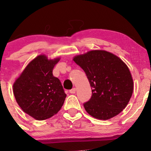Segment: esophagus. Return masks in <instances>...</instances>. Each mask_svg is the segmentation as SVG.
I'll return each mask as SVG.
<instances>
[{
  "label": "esophagus",
  "mask_w": 151,
  "mask_h": 151,
  "mask_svg": "<svg viewBox=\"0 0 151 151\" xmlns=\"http://www.w3.org/2000/svg\"><path fill=\"white\" fill-rule=\"evenodd\" d=\"M75 92H76V88H74L71 89V90L69 91V93H75Z\"/></svg>",
  "instance_id": "34e87169"
}]
</instances>
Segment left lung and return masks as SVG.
<instances>
[{
    "instance_id": "8db88e82",
    "label": "left lung",
    "mask_w": 151,
    "mask_h": 151,
    "mask_svg": "<svg viewBox=\"0 0 151 151\" xmlns=\"http://www.w3.org/2000/svg\"><path fill=\"white\" fill-rule=\"evenodd\" d=\"M73 60L85 71L91 87V97L83 104L86 111L102 120L119 114L134 90L132 77L125 63L102 50L91 51Z\"/></svg>"
}]
</instances>
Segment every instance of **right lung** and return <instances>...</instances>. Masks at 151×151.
I'll list each match as a JSON object with an SVG mask.
<instances>
[{"instance_id": "obj_1", "label": "right lung", "mask_w": 151, "mask_h": 151, "mask_svg": "<svg viewBox=\"0 0 151 151\" xmlns=\"http://www.w3.org/2000/svg\"><path fill=\"white\" fill-rule=\"evenodd\" d=\"M59 58L48 60L40 55L31 61L13 85V93L19 106L37 120L52 117L60 110L65 93L52 71Z\"/></svg>"}]
</instances>
